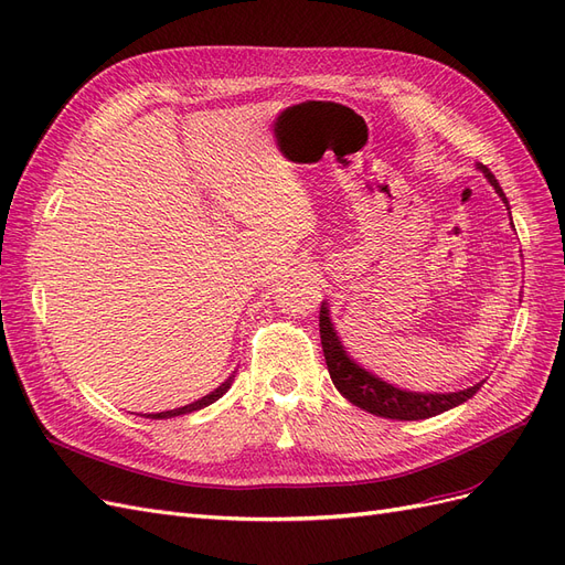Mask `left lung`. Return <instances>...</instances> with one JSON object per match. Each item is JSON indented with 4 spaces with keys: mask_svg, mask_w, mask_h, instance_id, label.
Masks as SVG:
<instances>
[{
    "mask_svg": "<svg viewBox=\"0 0 565 565\" xmlns=\"http://www.w3.org/2000/svg\"><path fill=\"white\" fill-rule=\"evenodd\" d=\"M483 173L488 175L490 185L495 188V192L504 199L507 204V196L495 175L488 169H483ZM319 333H321L326 366H329L335 390L354 406L380 417H392V420H425V417L439 415L452 406L467 402V398L475 396L483 385V382H479L475 387L462 390V392H450V394H415V392L396 390L387 385V382H382L380 377L371 375L369 371L356 366V363L348 356V352L342 350V344L333 331L329 309L323 305L319 312Z\"/></svg>",
    "mask_w": 565,
    "mask_h": 565,
    "instance_id": "8db88e82",
    "label": "left lung"
}]
</instances>
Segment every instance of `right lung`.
<instances>
[{
	"instance_id": "right-lung-1",
	"label": "right lung",
	"mask_w": 565,
	"mask_h": 565,
	"mask_svg": "<svg viewBox=\"0 0 565 565\" xmlns=\"http://www.w3.org/2000/svg\"><path fill=\"white\" fill-rule=\"evenodd\" d=\"M232 380H234V375H232V377H227L221 387L213 390V392H211V394H206L204 398H199V402H194V404H188V406H183V408H175V411H167V413H154V415H148V417H152V420H163V417H173V415H183V413H192V411L204 408V406H209V404L217 402V398H221V396L230 390Z\"/></svg>"
}]
</instances>
